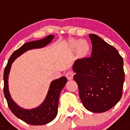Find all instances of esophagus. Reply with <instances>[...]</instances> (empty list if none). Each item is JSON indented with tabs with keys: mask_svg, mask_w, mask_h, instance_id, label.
Returning a JSON list of instances; mask_svg holds the SVG:
<instances>
[{
	"mask_svg": "<svg viewBox=\"0 0 130 130\" xmlns=\"http://www.w3.org/2000/svg\"><path fill=\"white\" fill-rule=\"evenodd\" d=\"M65 76H66V77H67V79L71 80L73 79V72L70 71H67V72L65 73Z\"/></svg>",
	"mask_w": 130,
	"mask_h": 130,
	"instance_id": "esophagus-1",
	"label": "esophagus"
}]
</instances>
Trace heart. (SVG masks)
Returning a JSON list of instances; mask_svg holds the SVG:
<instances>
[{
  "mask_svg": "<svg viewBox=\"0 0 130 130\" xmlns=\"http://www.w3.org/2000/svg\"><path fill=\"white\" fill-rule=\"evenodd\" d=\"M82 43H86V48L85 49H83L82 48L81 44ZM78 47H79V50H80V55H85V53H87V51H88V49H89L88 45H87V43H85V42H84V41H80L79 43V44H78Z\"/></svg>",
  "mask_w": 130,
  "mask_h": 130,
  "instance_id": "b5f03b06",
  "label": "heart"
}]
</instances>
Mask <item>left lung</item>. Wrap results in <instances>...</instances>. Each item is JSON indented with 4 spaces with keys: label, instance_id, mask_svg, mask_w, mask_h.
<instances>
[{
    "label": "left lung",
    "instance_id": "8db88e82",
    "mask_svg": "<svg viewBox=\"0 0 130 130\" xmlns=\"http://www.w3.org/2000/svg\"><path fill=\"white\" fill-rule=\"evenodd\" d=\"M90 57L77 59L73 79L83 106L91 112L102 113L116 105L122 96L125 75L123 58L116 48L95 34Z\"/></svg>",
    "mask_w": 130,
    "mask_h": 130
}]
</instances>
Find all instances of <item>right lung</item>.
<instances>
[{
    "mask_svg": "<svg viewBox=\"0 0 130 130\" xmlns=\"http://www.w3.org/2000/svg\"><path fill=\"white\" fill-rule=\"evenodd\" d=\"M53 38L54 36L50 35L43 39L25 43L10 56L4 71V95L7 100L8 107L15 116L30 125H45L55 118L57 114L60 93L67 83V78L62 77L51 82L45 101L39 107L32 109H25L19 107L11 98L8 91V75L12 63L18 57L28 50L44 47L51 43Z\"/></svg>",
    "mask_w": 130,
    "mask_h": 130,
    "instance_id": "1",
    "label": "right lung"
}]
</instances>
